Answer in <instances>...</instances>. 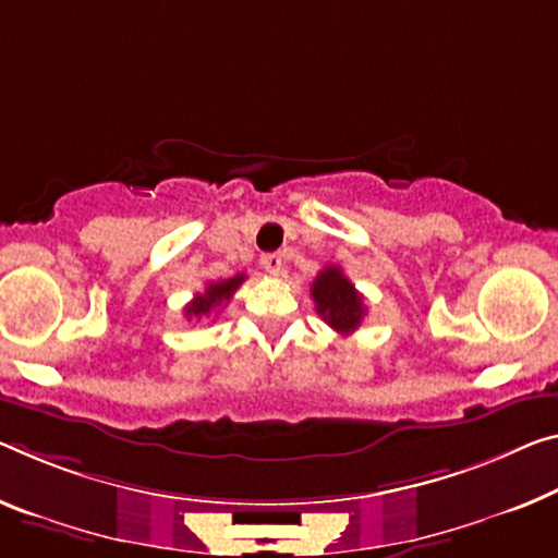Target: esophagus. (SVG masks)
Here are the masks:
<instances>
[{
  "mask_svg": "<svg viewBox=\"0 0 558 558\" xmlns=\"http://www.w3.org/2000/svg\"><path fill=\"white\" fill-rule=\"evenodd\" d=\"M262 267L269 274H279L281 271V254H264L262 256Z\"/></svg>",
  "mask_w": 558,
  "mask_h": 558,
  "instance_id": "34e87169",
  "label": "esophagus"
}]
</instances>
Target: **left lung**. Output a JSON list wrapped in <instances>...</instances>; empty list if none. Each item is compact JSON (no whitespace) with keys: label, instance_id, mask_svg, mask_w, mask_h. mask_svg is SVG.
I'll use <instances>...</instances> for the list:
<instances>
[{"label":"left lung","instance_id":"1","mask_svg":"<svg viewBox=\"0 0 558 558\" xmlns=\"http://www.w3.org/2000/svg\"><path fill=\"white\" fill-rule=\"evenodd\" d=\"M312 299L322 319L339 333L356 331L366 314L364 296L359 294L339 267H324L316 274Z\"/></svg>","mask_w":558,"mask_h":558}]
</instances>
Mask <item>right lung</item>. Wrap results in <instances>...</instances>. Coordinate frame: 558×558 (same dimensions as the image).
Returning <instances> with one entry per match:
<instances>
[{
  "label": "right lung",
  "instance_id": "obj_1",
  "mask_svg": "<svg viewBox=\"0 0 558 558\" xmlns=\"http://www.w3.org/2000/svg\"><path fill=\"white\" fill-rule=\"evenodd\" d=\"M246 279V274H236L231 279H221V281H209L207 289L202 294H196L190 304L184 306L186 319H202V316H209L214 308L225 306L231 294L242 287V281Z\"/></svg>",
  "mask_w": 558,
  "mask_h": 558
}]
</instances>
